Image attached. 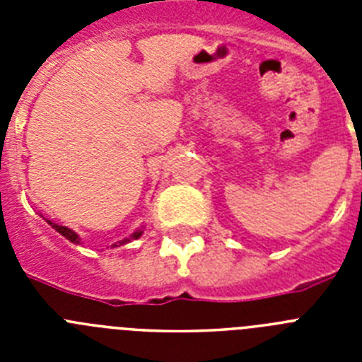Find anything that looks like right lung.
<instances>
[{
	"label": "right lung",
	"instance_id": "obj_1",
	"mask_svg": "<svg viewBox=\"0 0 362 362\" xmlns=\"http://www.w3.org/2000/svg\"><path fill=\"white\" fill-rule=\"evenodd\" d=\"M47 223H49V225L52 226V228H56V232L62 233L63 238L69 239L70 243H76V245H79V235L76 232H74V230L66 228V226L57 225V223H54V221H49V219H47ZM141 233H143V230H137V232H134L129 239H123V241H119V243H114V245H112V246H117V245L121 246V245H124V243H129L130 239H139V238H141Z\"/></svg>",
	"mask_w": 362,
	"mask_h": 362
}]
</instances>
